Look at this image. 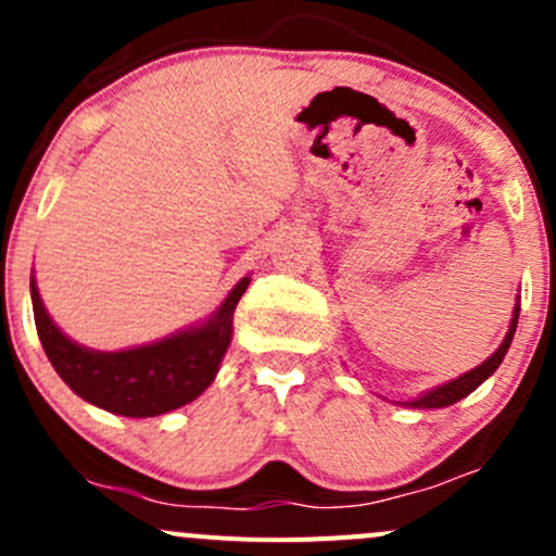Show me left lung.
I'll return each mask as SVG.
<instances>
[{
    "instance_id": "left-lung-1",
    "label": "left lung",
    "mask_w": 556,
    "mask_h": 556,
    "mask_svg": "<svg viewBox=\"0 0 556 556\" xmlns=\"http://www.w3.org/2000/svg\"><path fill=\"white\" fill-rule=\"evenodd\" d=\"M518 316H520V303L515 305L513 311V321H509V329H507V337H504L500 348H496V353L491 355L481 363V366H476L473 371L457 376V379L446 381V384L431 389V392H424L418 400H410V402H400V405L405 407H418V410H433V407H446V405H455V402H460L463 397H468L473 389H478L483 384V381L489 379L491 374L500 368V363L504 361V355H507L509 344H513V337H515V329H518Z\"/></svg>"
}]
</instances>
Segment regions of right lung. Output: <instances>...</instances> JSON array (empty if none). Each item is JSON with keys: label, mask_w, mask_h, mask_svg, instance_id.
Here are the masks:
<instances>
[{"label": "right lung", "mask_w": 556, "mask_h": 556, "mask_svg": "<svg viewBox=\"0 0 556 556\" xmlns=\"http://www.w3.org/2000/svg\"><path fill=\"white\" fill-rule=\"evenodd\" d=\"M248 285L251 277H242L206 324L119 353L88 350L62 334L43 308L34 277L30 300L43 353L78 397L114 416L154 418L188 405L212 384L232 340L235 305Z\"/></svg>", "instance_id": "1"}]
</instances>
